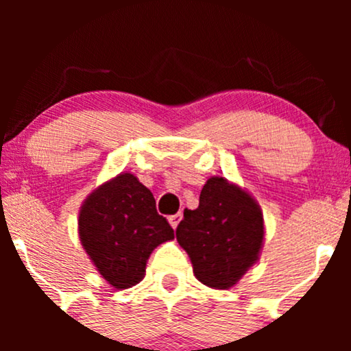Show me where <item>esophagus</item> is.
Masks as SVG:
<instances>
[{"mask_svg": "<svg viewBox=\"0 0 351 351\" xmlns=\"http://www.w3.org/2000/svg\"><path fill=\"white\" fill-rule=\"evenodd\" d=\"M181 217H183V215H181V213H176V215H171L170 217H168V221H170V224H171L173 229H176V226H178Z\"/></svg>", "mask_w": 351, "mask_h": 351, "instance_id": "esophagus-1", "label": "esophagus"}]
</instances>
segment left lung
Instances as JSON below:
<instances>
[{"mask_svg": "<svg viewBox=\"0 0 351 351\" xmlns=\"http://www.w3.org/2000/svg\"><path fill=\"white\" fill-rule=\"evenodd\" d=\"M176 239L188 252L196 279L208 287L229 289L257 261L263 213L247 193L215 176L201 189L199 206L184 209Z\"/></svg>", "mask_w": 351, "mask_h": 351, "instance_id": "obj_1", "label": "left lung"}]
</instances>
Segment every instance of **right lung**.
Returning <instances> with one entry per match:
<instances>
[{
	"label": "right lung",
	"mask_w": 351,
	"mask_h": 351,
	"mask_svg": "<svg viewBox=\"0 0 351 351\" xmlns=\"http://www.w3.org/2000/svg\"><path fill=\"white\" fill-rule=\"evenodd\" d=\"M79 236L100 276L115 289L138 284L153 249L175 237L150 189L130 173L88 196L79 215Z\"/></svg>",
	"instance_id": "1"
}]
</instances>
